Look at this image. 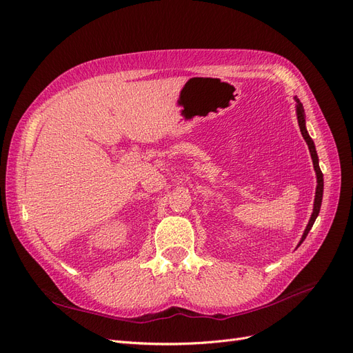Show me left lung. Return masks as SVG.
Listing matches in <instances>:
<instances>
[{
	"label": "left lung",
	"instance_id": "obj_1",
	"mask_svg": "<svg viewBox=\"0 0 353 353\" xmlns=\"http://www.w3.org/2000/svg\"><path fill=\"white\" fill-rule=\"evenodd\" d=\"M296 100V114H297V122H299V128H301V132H302V137L305 138V141L307 144V148H309V153H311V157H312V163H314V169H315V175H316V190H315V200H314V209H312V215H311V219H309L307 225L303 231V236L301 239V241H299L297 248L303 243V240L306 239L307 232L311 231L314 222L316 219V216L319 215V209H321V203H323V193H324V178H323V172L321 169H319V163H318V154H316V150H315V144L312 141V138L309 137L307 134V130H306V121H305V110H303V105L302 103L299 101L297 97H294Z\"/></svg>",
	"mask_w": 353,
	"mask_h": 353
}]
</instances>
